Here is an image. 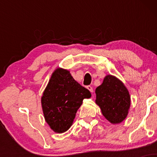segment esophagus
Wrapping results in <instances>:
<instances>
[{
    "label": "esophagus",
    "mask_w": 157,
    "mask_h": 157,
    "mask_svg": "<svg viewBox=\"0 0 157 157\" xmlns=\"http://www.w3.org/2000/svg\"><path fill=\"white\" fill-rule=\"evenodd\" d=\"M87 89H89V91H91V93H92V92H93V91H94V90H93V88H92V87H91V86H87Z\"/></svg>",
    "instance_id": "esophagus-1"
}]
</instances>
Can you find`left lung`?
I'll return each instance as SVG.
<instances>
[{"label": "left lung", "instance_id": "left-lung-1", "mask_svg": "<svg viewBox=\"0 0 157 157\" xmlns=\"http://www.w3.org/2000/svg\"><path fill=\"white\" fill-rule=\"evenodd\" d=\"M95 93V102L106 120L112 124L120 123L125 120L131 105V97L122 81L112 75H107Z\"/></svg>", "mask_w": 157, "mask_h": 157}]
</instances>
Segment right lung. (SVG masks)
<instances>
[{
    "instance_id": "add662e5",
    "label": "right lung",
    "mask_w": 157,
    "mask_h": 157,
    "mask_svg": "<svg viewBox=\"0 0 157 157\" xmlns=\"http://www.w3.org/2000/svg\"><path fill=\"white\" fill-rule=\"evenodd\" d=\"M91 97V92L79 84L69 71L57 68L41 97L46 122L55 132H65L72 125L83 99Z\"/></svg>"
}]
</instances>
